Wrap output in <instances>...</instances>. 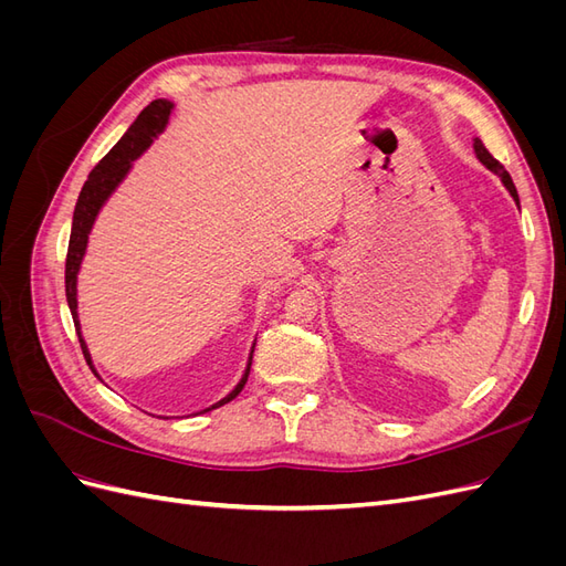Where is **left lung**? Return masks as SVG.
<instances>
[{"instance_id": "left-lung-1", "label": "left lung", "mask_w": 566, "mask_h": 566, "mask_svg": "<svg viewBox=\"0 0 566 566\" xmlns=\"http://www.w3.org/2000/svg\"><path fill=\"white\" fill-rule=\"evenodd\" d=\"M474 153H476V158H479V163H482L486 169H491L493 175H499L501 177V181H503V186L507 188V193L515 198V202L520 205V196H517V188H515V184H512V177L505 172V167L495 160L491 153L484 148V144L479 142V139H474Z\"/></svg>"}]
</instances>
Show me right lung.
Instances as JSON below:
<instances>
[{"label":"right lung","mask_w":566,"mask_h":566,"mask_svg":"<svg viewBox=\"0 0 566 566\" xmlns=\"http://www.w3.org/2000/svg\"><path fill=\"white\" fill-rule=\"evenodd\" d=\"M172 108H175L172 101L158 98L139 113V117L134 119L132 127L125 132L123 139H119L108 150V156L92 169L90 179L84 181V186H82L77 205H75V212H73L71 243H67V256H65V297H67V306H71V314H73V321H75V331H77V337H80L82 354H84V358H87V364L94 370L96 378H98V373L92 364V354L87 349V342H84V337H82L80 316H77V273H80V266H82V260H84V252H87L90 233L94 229V221H96L101 208H104L106 200L113 196L115 188L123 184V179L127 177V172L132 169V163L139 158L142 153H146V148L165 132V127L169 123V115H172ZM252 352H254V345L250 349L248 366H245L241 382H238L224 399L212 403L210 408L200 410V413H208V410H212V408L224 406L231 399H235L238 394H241V389L248 382V375H250Z\"/></svg>","instance_id":"obj_1"}]
</instances>
